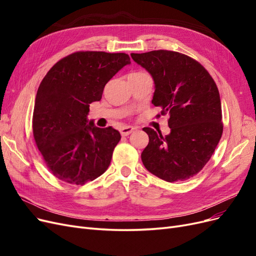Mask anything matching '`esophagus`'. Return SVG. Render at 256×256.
I'll return each instance as SVG.
<instances>
[{"label": "esophagus", "instance_id": "34e87169", "mask_svg": "<svg viewBox=\"0 0 256 256\" xmlns=\"http://www.w3.org/2000/svg\"><path fill=\"white\" fill-rule=\"evenodd\" d=\"M134 131V127L125 126V127H122V128L120 129V134H122V136H129L130 134H132Z\"/></svg>", "mask_w": 256, "mask_h": 256}]
</instances>
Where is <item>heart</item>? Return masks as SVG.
<instances>
[{"mask_svg": "<svg viewBox=\"0 0 256 256\" xmlns=\"http://www.w3.org/2000/svg\"><path fill=\"white\" fill-rule=\"evenodd\" d=\"M136 74H138V72H136Z\"/></svg>", "mask_w": 256, "mask_h": 256, "instance_id": "1", "label": "heart"}]
</instances>
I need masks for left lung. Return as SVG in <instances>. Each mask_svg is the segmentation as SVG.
Returning <instances> with one entry per match:
<instances>
[{
	"label": "left lung",
	"instance_id": "obj_1",
	"mask_svg": "<svg viewBox=\"0 0 256 256\" xmlns=\"http://www.w3.org/2000/svg\"><path fill=\"white\" fill-rule=\"evenodd\" d=\"M131 58L152 74L156 88L152 104L161 108V115L168 114L171 129L164 136L143 128L150 138L141 154L143 164L166 182L187 180L212 158L223 132L216 84L198 60L180 52L154 50L131 53Z\"/></svg>",
	"mask_w": 256,
	"mask_h": 256
}]
</instances>
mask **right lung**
Wrapping results in <instances>:
<instances>
[{"instance_id":"add662e5","label":"right lung","mask_w":256,"mask_h":256,"mask_svg":"<svg viewBox=\"0 0 256 256\" xmlns=\"http://www.w3.org/2000/svg\"><path fill=\"white\" fill-rule=\"evenodd\" d=\"M128 64L126 53L78 51L44 76L35 99L33 136L46 166L60 180L82 186L109 168L120 134L92 120L88 124V114L106 84Z\"/></svg>"}]
</instances>
